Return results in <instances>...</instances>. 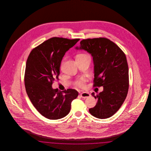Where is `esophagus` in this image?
Listing matches in <instances>:
<instances>
[{"label":"esophagus","instance_id":"1","mask_svg":"<svg viewBox=\"0 0 151 151\" xmlns=\"http://www.w3.org/2000/svg\"><path fill=\"white\" fill-rule=\"evenodd\" d=\"M80 96H81V97H82V98H83V99H87V98H89V97H91V94L89 93H87V92H82L81 93H80Z\"/></svg>","mask_w":151,"mask_h":151}]
</instances>
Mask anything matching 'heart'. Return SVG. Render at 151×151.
<instances>
[{"label":"heart","mask_w":151,"mask_h":151,"mask_svg":"<svg viewBox=\"0 0 151 151\" xmlns=\"http://www.w3.org/2000/svg\"><path fill=\"white\" fill-rule=\"evenodd\" d=\"M85 56H88V55L81 54H79V55H78L77 57H85ZM84 83H85V79L84 78H82L76 81V84L80 87H83L84 86Z\"/></svg>","instance_id":"heart-1"}]
</instances>
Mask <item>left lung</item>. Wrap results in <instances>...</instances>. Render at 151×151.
<instances>
[{"label":"left lung","instance_id":"left-lung-1","mask_svg":"<svg viewBox=\"0 0 151 151\" xmlns=\"http://www.w3.org/2000/svg\"><path fill=\"white\" fill-rule=\"evenodd\" d=\"M76 50L91 54L94 64V86H103L96 96V106L89 109L92 115L100 119L114 115L122 106L129 91V67L126 57L113 42L105 38L83 40Z\"/></svg>","mask_w":151,"mask_h":151}]
</instances>
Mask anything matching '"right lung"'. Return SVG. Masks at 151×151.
Masks as SVG:
<instances>
[{
    "mask_svg": "<svg viewBox=\"0 0 151 151\" xmlns=\"http://www.w3.org/2000/svg\"><path fill=\"white\" fill-rule=\"evenodd\" d=\"M79 40L52 37L33 49L27 60V93L38 111L48 119L65 116L70 111L72 101L78 96L75 89L60 91L53 89L52 84L55 79H58L65 53Z\"/></svg>",
    "mask_w": 151,
    "mask_h": 151,
    "instance_id": "1",
    "label": "right lung"
}]
</instances>
